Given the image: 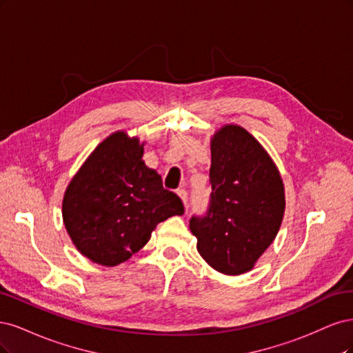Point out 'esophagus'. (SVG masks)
<instances>
[{"mask_svg":"<svg viewBox=\"0 0 353 353\" xmlns=\"http://www.w3.org/2000/svg\"><path fill=\"white\" fill-rule=\"evenodd\" d=\"M177 195L180 196L181 201H183V205L188 207V192L185 189H179L177 190Z\"/></svg>","mask_w":353,"mask_h":353,"instance_id":"34e87169","label":"esophagus"}]
</instances>
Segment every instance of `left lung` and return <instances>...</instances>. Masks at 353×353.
Masks as SVG:
<instances>
[{"mask_svg":"<svg viewBox=\"0 0 353 353\" xmlns=\"http://www.w3.org/2000/svg\"><path fill=\"white\" fill-rule=\"evenodd\" d=\"M211 196L205 215L189 227L196 249L223 274L252 270L283 221L284 186L276 164L254 136L225 124L211 139Z\"/></svg>","mask_w":353,"mask_h":353,"instance_id":"1","label":"left lung"}]
</instances>
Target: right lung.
Returning a JSON list of instances; mask_svg holds the SVG:
<instances>
[{"label": "right lung", "instance_id": "1", "mask_svg": "<svg viewBox=\"0 0 353 353\" xmlns=\"http://www.w3.org/2000/svg\"><path fill=\"white\" fill-rule=\"evenodd\" d=\"M143 143L116 132L79 168L64 193L63 221L83 256L105 267L128 261L158 223L185 212L161 176L146 167Z\"/></svg>", "mask_w": 353, "mask_h": 353}]
</instances>
